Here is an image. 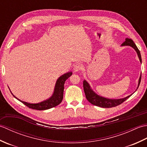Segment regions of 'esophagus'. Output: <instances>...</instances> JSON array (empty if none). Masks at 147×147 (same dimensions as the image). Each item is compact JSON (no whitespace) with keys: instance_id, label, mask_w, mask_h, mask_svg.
<instances>
[{"instance_id":"34e87169","label":"esophagus","mask_w":147,"mask_h":147,"mask_svg":"<svg viewBox=\"0 0 147 147\" xmlns=\"http://www.w3.org/2000/svg\"><path fill=\"white\" fill-rule=\"evenodd\" d=\"M82 69V64L80 63H76L73 65V69L75 72L80 71Z\"/></svg>"}]
</instances>
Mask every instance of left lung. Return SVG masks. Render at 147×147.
<instances>
[{
    "label": "left lung",
    "mask_w": 147,
    "mask_h": 147,
    "mask_svg": "<svg viewBox=\"0 0 147 147\" xmlns=\"http://www.w3.org/2000/svg\"><path fill=\"white\" fill-rule=\"evenodd\" d=\"M121 45L122 46L129 45V46L132 47L136 51L137 54H138V57L140 59V61L142 63V57H141V54H140V52L139 51V49H138V47H136L135 43H134V42L131 39L126 38V41L122 43ZM141 78H142V74L141 76H140V79H139L138 88L139 87L140 82H141ZM83 89H84V92H85V93L86 98L87 100H88V101L90 103H91L92 104L94 105L98 106V107H103V108H111V107H116V106L121 104L122 103H123L124 101L126 100L129 96H131V95H130L124 98L116 99V100L109 99V98L102 97V96L96 95V93L93 92L91 88H90L89 84L87 83V82L85 80L83 81Z\"/></svg>",
    "instance_id": "8db88e82"
}]
</instances>
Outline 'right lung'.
Masks as SVG:
<instances>
[{"instance_id": "1", "label": "right lung", "mask_w": 147, "mask_h": 147, "mask_svg": "<svg viewBox=\"0 0 147 147\" xmlns=\"http://www.w3.org/2000/svg\"><path fill=\"white\" fill-rule=\"evenodd\" d=\"M72 74H73L72 72H69V73H65L64 75H62L60 78H59V79L57 80L55 84L54 94L52 95V96L49 99L40 103H38V104H30V103L21 101L20 100L18 99L16 97H15V96H14V95H13L16 98H17L19 100H20V102L23 103V104L26 105L28 107L32 109L42 111L54 107L55 106L58 105L59 104H61L62 99H63L64 83L65 82V80H67L72 75Z\"/></svg>"}]
</instances>
